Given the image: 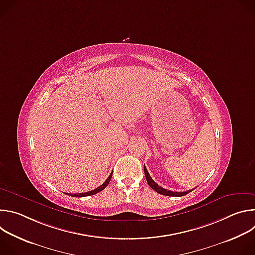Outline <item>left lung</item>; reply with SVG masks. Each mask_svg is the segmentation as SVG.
<instances>
[{
	"label": "left lung",
	"instance_id": "left-lung-1",
	"mask_svg": "<svg viewBox=\"0 0 255 255\" xmlns=\"http://www.w3.org/2000/svg\"><path fill=\"white\" fill-rule=\"evenodd\" d=\"M144 173H145V176H146V180H147V184L149 185V187L154 190L155 192H157L158 194L160 195H163V196H169V197H181V196H185L187 194H189L190 192H192V190L190 191H187V192H172V191H168V190H165L163 188H161L160 186H158L155 181L151 178V176L149 175V172L147 171L146 167H145L144 165Z\"/></svg>",
	"mask_w": 255,
	"mask_h": 255
}]
</instances>
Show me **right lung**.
Wrapping results in <instances>:
<instances>
[{
	"label": "right lung",
	"instance_id": "obj_1",
	"mask_svg": "<svg viewBox=\"0 0 255 255\" xmlns=\"http://www.w3.org/2000/svg\"><path fill=\"white\" fill-rule=\"evenodd\" d=\"M112 174H113V171L111 172L110 175H109V177L105 180V183H104L103 185H101L99 188H97V189H95V190H93V191H91V192L81 193V194H68V195L71 196V197H88V196H92V195H95V194H97V193H100L101 191H103V190L109 185V183H110V180H111V178H112Z\"/></svg>",
	"mask_w": 255,
	"mask_h": 255
}]
</instances>
